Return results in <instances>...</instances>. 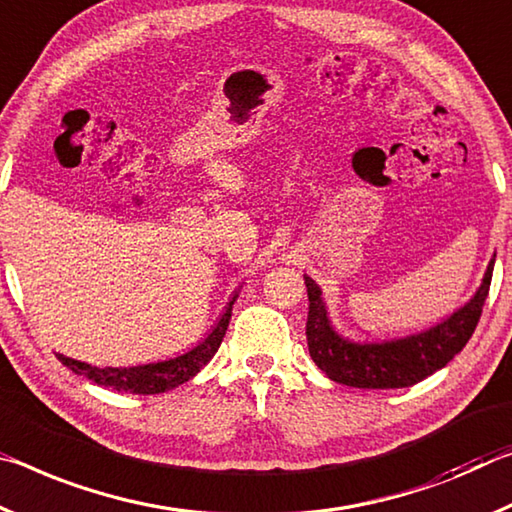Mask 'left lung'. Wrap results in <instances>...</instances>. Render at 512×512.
Here are the masks:
<instances>
[{"label":"left lung","mask_w":512,"mask_h":512,"mask_svg":"<svg viewBox=\"0 0 512 512\" xmlns=\"http://www.w3.org/2000/svg\"><path fill=\"white\" fill-rule=\"evenodd\" d=\"M492 270L494 258L488 263L474 297L447 320L406 338L383 342H354L342 338L326 313L320 286L304 274L308 290L306 340L311 358L331 381L349 385V388L392 390L420 383L426 376L442 370L472 338L485 299H488Z\"/></svg>","instance_id":"8db88e82"}]
</instances>
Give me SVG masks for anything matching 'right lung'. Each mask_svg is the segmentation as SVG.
Listing matches in <instances>:
<instances>
[{"label":"right lung","instance_id":"add662e5","mask_svg":"<svg viewBox=\"0 0 512 512\" xmlns=\"http://www.w3.org/2000/svg\"><path fill=\"white\" fill-rule=\"evenodd\" d=\"M236 299L238 292L231 297L229 304H226V311L222 313L220 322L213 326V331L206 335V340L177 358L158 360V363L136 367H97L81 363V360L67 358L63 354H58V360L70 367L74 374L86 376V379L97 385H104V388H111L117 392H131V395H158V392L172 390L177 388V385L190 381L192 376L215 356V351L222 345V338L226 333V326H229Z\"/></svg>","mask_w":512,"mask_h":512}]
</instances>
